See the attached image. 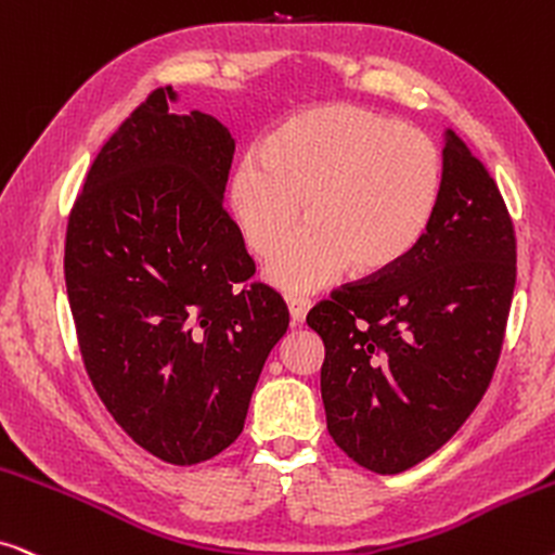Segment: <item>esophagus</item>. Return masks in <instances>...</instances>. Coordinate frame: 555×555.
Segmentation results:
<instances>
[{"label": "esophagus", "mask_w": 555, "mask_h": 555, "mask_svg": "<svg viewBox=\"0 0 555 555\" xmlns=\"http://www.w3.org/2000/svg\"><path fill=\"white\" fill-rule=\"evenodd\" d=\"M308 308H311V300L308 298H298V295H291V298H287V311H291L293 326H300V323L306 321Z\"/></svg>", "instance_id": "esophagus-1"}]
</instances>
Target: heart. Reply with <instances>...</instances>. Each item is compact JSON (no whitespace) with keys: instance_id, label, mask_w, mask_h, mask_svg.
<instances>
[{"instance_id":"heart-1","label":"heart","mask_w":555,"mask_h":555,"mask_svg":"<svg viewBox=\"0 0 555 555\" xmlns=\"http://www.w3.org/2000/svg\"><path fill=\"white\" fill-rule=\"evenodd\" d=\"M441 191L438 150L418 129L354 104L293 114L264 137L260 155L232 176V211L244 240L268 257L304 216L311 221L270 262V283L321 291L344 270L392 272L413 255Z\"/></svg>"}]
</instances>
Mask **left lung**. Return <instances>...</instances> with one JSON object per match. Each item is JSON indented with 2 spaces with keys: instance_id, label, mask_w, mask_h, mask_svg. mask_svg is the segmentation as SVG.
Listing matches in <instances>:
<instances>
[{
  "instance_id": "1",
  "label": "left lung",
  "mask_w": 555,
  "mask_h": 555,
  "mask_svg": "<svg viewBox=\"0 0 555 555\" xmlns=\"http://www.w3.org/2000/svg\"><path fill=\"white\" fill-rule=\"evenodd\" d=\"M515 229L485 165L451 129L428 232L405 262L308 313L336 446L400 474L464 426L498 366L515 291Z\"/></svg>"
}]
</instances>
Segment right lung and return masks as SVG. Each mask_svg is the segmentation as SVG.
Returning a JSON list of instances; mask_svg holds the SVG:
<instances>
[{
	"label": "right lung",
	"instance_id": "add662e5",
	"mask_svg": "<svg viewBox=\"0 0 555 555\" xmlns=\"http://www.w3.org/2000/svg\"><path fill=\"white\" fill-rule=\"evenodd\" d=\"M176 99L155 89L106 140L63 268L93 390L137 446L191 466L242 434L291 319L272 287L243 284L255 262L224 211L232 132L198 109L172 114Z\"/></svg>",
	"mask_w": 555,
	"mask_h": 555
}]
</instances>
